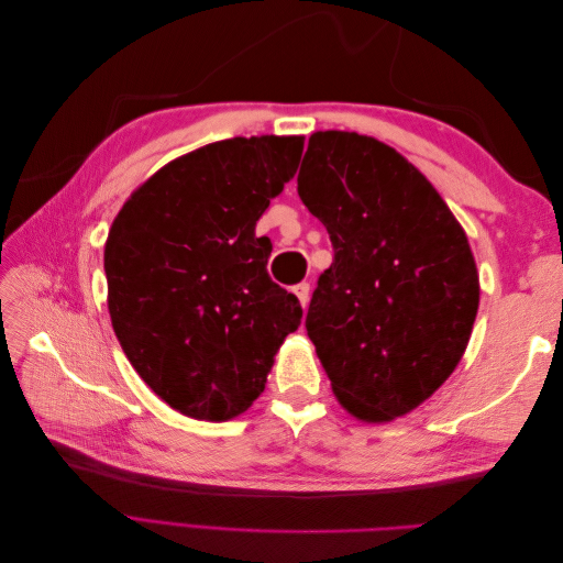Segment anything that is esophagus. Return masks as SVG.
<instances>
[{
  "label": "esophagus",
  "instance_id": "34e87169",
  "mask_svg": "<svg viewBox=\"0 0 563 563\" xmlns=\"http://www.w3.org/2000/svg\"><path fill=\"white\" fill-rule=\"evenodd\" d=\"M294 294L298 296V300H300L302 308L308 310V305H310V284H308V282L296 284V286H294Z\"/></svg>",
  "mask_w": 563,
  "mask_h": 563
}]
</instances>
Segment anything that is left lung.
Masks as SVG:
<instances>
[{
	"label": "left lung",
	"mask_w": 563,
	"mask_h": 563,
	"mask_svg": "<svg viewBox=\"0 0 563 563\" xmlns=\"http://www.w3.org/2000/svg\"><path fill=\"white\" fill-rule=\"evenodd\" d=\"M298 195L333 244L305 317L333 395L368 422L413 411L455 371L479 310L463 228L413 164L360 133H312Z\"/></svg>",
	"instance_id": "left-lung-1"
}]
</instances>
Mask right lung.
<instances>
[{"instance_id":"obj_1","label":"right lung","mask_w":563,"mask_h":563,"mask_svg":"<svg viewBox=\"0 0 563 563\" xmlns=\"http://www.w3.org/2000/svg\"><path fill=\"white\" fill-rule=\"evenodd\" d=\"M300 135H253L178 157L131 195L106 244L108 310L131 366L197 420H230L265 389L302 308L255 236L294 178Z\"/></svg>"}]
</instances>
